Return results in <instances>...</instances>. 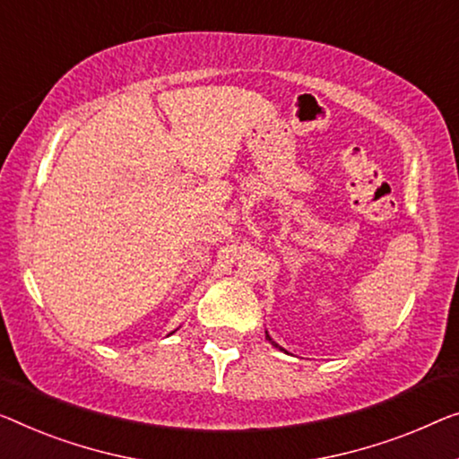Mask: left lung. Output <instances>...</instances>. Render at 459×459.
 <instances>
[{"label": "left lung", "instance_id": "obj_1", "mask_svg": "<svg viewBox=\"0 0 459 459\" xmlns=\"http://www.w3.org/2000/svg\"><path fill=\"white\" fill-rule=\"evenodd\" d=\"M265 340H268V342H270V344H272L273 348H280V351H284V348H282V346H278V344H276V342H273V340H272V336H270V333H268V332H265ZM284 352H286V351H284Z\"/></svg>", "mask_w": 459, "mask_h": 459}]
</instances>
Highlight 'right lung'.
<instances>
[{
    "mask_svg": "<svg viewBox=\"0 0 459 459\" xmlns=\"http://www.w3.org/2000/svg\"><path fill=\"white\" fill-rule=\"evenodd\" d=\"M170 333H173V332H170Z\"/></svg>",
    "mask_w": 459,
    "mask_h": 459,
    "instance_id": "obj_1",
    "label": "right lung"
}]
</instances>
